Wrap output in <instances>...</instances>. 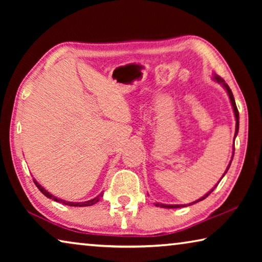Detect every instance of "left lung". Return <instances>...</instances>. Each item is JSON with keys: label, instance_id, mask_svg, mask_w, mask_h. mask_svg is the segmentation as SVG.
<instances>
[{"label": "left lung", "instance_id": "8db88e82", "mask_svg": "<svg viewBox=\"0 0 262 262\" xmlns=\"http://www.w3.org/2000/svg\"><path fill=\"white\" fill-rule=\"evenodd\" d=\"M214 78L216 79L217 82L219 83H222L223 84V86L225 88V90L228 91V95H229V98H230V100H231V104H232V107H233V112H234V117H236V134H234V137H236V135L238 134V129H239V112H238V108H237V106H236V101H234V98H233V95H232V91H231V89L229 88V85L227 83L224 82V79L223 78H221L220 76H217V75H215L214 76ZM232 158H233V156H232ZM230 165H231V162H230V164H229V166H228V168H227V171L224 172V174L227 173L228 172V170H229V167H230ZM224 174H223V177H224ZM223 177H222V178H223ZM221 178V179H222ZM221 181V180H220ZM219 181V183H220ZM219 185V184H217ZM216 185V186H217ZM216 186L214 188H212L211 190H209V192H208L205 196H202L201 199H199V200H196V201H194V202H192L190 203V205H194V203H196V202H199V201H202V200H205V199L208 196V195H209L212 190H214L215 188H216ZM156 206H161L162 208H181V207H184V206H179V205H163V203H161V205H158V203H156Z\"/></svg>", "mask_w": 262, "mask_h": 262}]
</instances>
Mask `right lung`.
Here are the masks:
<instances>
[{
	"mask_svg": "<svg viewBox=\"0 0 262 262\" xmlns=\"http://www.w3.org/2000/svg\"><path fill=\"white\" fill-rule=\"evenodd\" d=\"M33 181H34L35 186H37V187L39 188V190H40V192H41L43 195H45L46 198L52 199V200H54V201H56V202H60V203H63V205H67V206H73V207H88V206H92V205H95V203L98 202V201H99V196H101V195H103V194H100L99 196H97V198H95V199H92V200H89V201H85V202H68V201H64V200H61V199L55 198L54 195H52L51 193H48L45 188L41 187V186L39 185L34 179H33Z\"/></svg>",
	"mask_w": 262,
	"mask_h": 262,
	"instance_id": "right-lung-1",
	"label": "right lung"
}]
</instances>
